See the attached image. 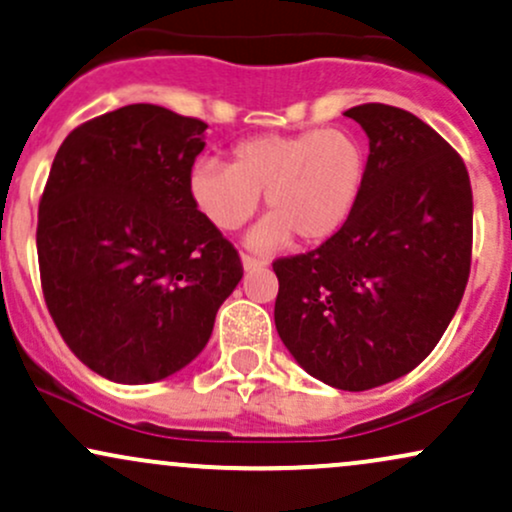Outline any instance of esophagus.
Listing matches in <instances>:
<instances>
[{
	"label": "esophagus",
	"instance_id": "esophagus-1",
	"mask_svg": "<svg viewBox=\"0 0 512 512\" xmlns=\"http://www.w3.org/2000/svg\"><path fill=\"white\" fill-rule=\"evenodd\" d=\"M242 263H244V270H258V268L268 266L266 258H258V256H251V254H242Z\"/></svg>",
	"mask_w": 512,
	"mask_h": 512
}]
</instances>
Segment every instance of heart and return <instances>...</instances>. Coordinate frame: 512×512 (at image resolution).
Instances as JSON below:
<instances>
[{"label":"heart","mask_w":512,"mask_h":512,"mask_svg":"<svg viewBox=\"0 0 512 512\" xmlns=\"http://www.w3.org/2000/svg\"><path fill=\"white\" fill-rule=\"evenodd\" d=\"M366 170V146L350 129L263 134L237 143L230 165L220 160L194 165L189 194L210 225L237 230L266 191L268 218L249 234L251 246L278 249L292 234L304 244H321L352 218Z\"/></svg>","instance_id":"heart-1"}]
</instances>
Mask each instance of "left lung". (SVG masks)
<instances>
[{
    "mask_svg": "<svg viewBox=\"0 0 512 512\" xmlns=\"http://www.w3.org/2000/svg\"><path fill=\"white\" fill-rule=\"evenodd\" d=\"M345 117L369 136L366 184L347 225L275 258V328L299 366L340 390L410 374L446 333L472 263V186L441 134L400 107Z\"/></svg>",
    "mask_w": 512,
    "mask_h": 512,
    "instance_id": "8db88e82",
    "label": "left lung"
}]
</instances>
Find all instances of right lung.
<instances>
[{"label": "right lung", "mask_w": 512, "mask_h": 512, "mask_svg": "<svg viewBox=\"0 0 512 512\" xmlns=\"http://www.w3.org/2000/svg\"><path fill=\"white\" fill-rule=\"evenodd\" d=\"M206 129L138 102L76 126L54 155L35 232L42 294L69 350L114 383L184 369L244 275L189 194Z\"/></svg>", "instance_id": "1"}]
</instances>
